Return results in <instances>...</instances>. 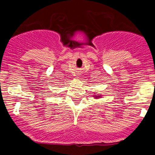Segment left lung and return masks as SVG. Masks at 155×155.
Listing matches in <instances>:
<instances>
[{
  "label": "left lung",
  "mask_w": 155,
  "mask_h": 155,
  "mask_svg": "<svg viewBox=\"0 0 155 155\" xmlns=\"http://www.w3.org/2000/svg\"><path fill=\"white\" fill-rule=\"evenodd\" d=\"M94 97L96 98V99L97 98H99V97H101V95H96V96H94Z\"/></svg>",
  "instance_id": "obj_1"
}]
</instances>
